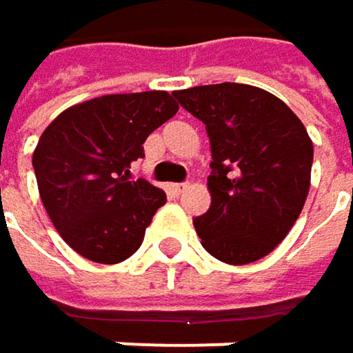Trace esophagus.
I'll return each instance as SVG.
<instances>
[{
    "label": "esophagus",
    "mask_w": 353,
    "mask_h": 353,
    "mask_svg": "<svg viewBox=\"0 0 353 353\" xmlns=\"http://www.w3.org/2000/svg\"><path fill=\"white\" fill-rule=\"evenodd\" d=\"M168 189L174 193V195H181L189 189V183H174V185H168Z\"/></svg>",
    "instance_id": "34e87169"
}]
</instances>
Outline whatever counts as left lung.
<instances>
[{
  "instance_id": "obj_1",
  "label": "left lung",
  "mask_w": 353,
  "mask_h": 353,
  "mask_svg": "<svg viewBox=\"0 0 353 353\" xmlns=\"http://www.w3.org/2000/svg\"><path fill=\"white\" fill-rule=\"evenodd\" d=\"M210 135V210L193 220L203 249L228 265L269 255L298 220L312 168V141L292 108L249 84L172 92Z\"/></svg>"
}]
</instances>
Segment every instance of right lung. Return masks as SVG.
<instances>
[{"label": "right lung", "mask_w": 353, "mask_h": 353, "mask_svg": "<svg viewBox=\"0 0 353 353\" xmlns=\"http://www.w3.org/2000/svg\"><path fill=\"white\" fill-rule=\"evenodd\" d=\"M164 90L106 94L63 110L41 135L32 166L43 205L61 239L94 263H121L143 243L166 193L131 164L148 135L174 117Z\"/></svg>", "instance_id": "1"}]
</instances>
